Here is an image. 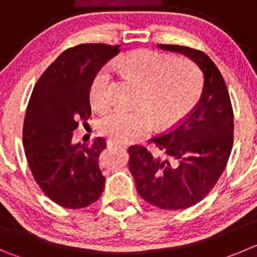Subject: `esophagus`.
<instances>
[{"label":"esophagus","mask_w":257,"mask_h":257,"mask_svg":"<svg viewBox=\"0 0 257 257\" xmlns=\"http://www.w3.org/2000/svg\"><path fill=\"white\" fill-rule=\"evenodd\" d=\"M107 145L115 146V147H119V148H126L125 145H121V143H117V142H112V141H109V142H107Z\"/></svg>","instance_id":"34e87169"}]
</instances>
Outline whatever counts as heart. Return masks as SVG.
Here are the masks:
<instances>
[{"instance_id": "1", "label": "heart", "mask_w": 257, "mask_h": 257, "mask_svg": "<svg viewBox=\"0 0 257 257\" xmlns=\"http://www.w3.org/2000/svg\"><path fill=\"white\" fill-rule=\"evenodd\" d=\"M121 67L145 83L137 109L114 107L105 112L99 128L112 140L133 142L155 126H166L180 120L193 107L200 91L198 68L186 59H175L152 50H138L121 59ZM112 69L102 66L90 85V100L97 109L111 101Z\"/></svg>"}]
</instances>
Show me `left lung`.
<instances>
[{"label":"left lung","instance_id":"1","mask_svg":"<svg viewBox=\"0 0 257 257\" xmlns=\"http://www.w3.org/2000/svg\"><path fill=\"white\" fill-rule=\"evenodd\" d=\"M157 47L191 59L203 73V90L179 125L151 140L161 156L142 146L129 147V170L141 198L160 209L181 210L198 204L224 171L233 143V111L222 74L205 53Z\"/></svg>","mask_w":257,"mask_h":257}]
</instances>
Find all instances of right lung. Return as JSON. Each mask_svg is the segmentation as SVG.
I'll list each match as a JSON object with an SVG mask.
<instances>
[{"label":"right lung","instance_id":"right-lung-1","mask_svg":"<svg viewBox=\"0 0 257 257\" xmlns=\"http://www.w3.org/2000/svg\"><path fill=\"white\" fill-rule=\"evenodd\" d=\"M120 52V45L81 44L64 50L40 76L31 92L23 129L30 171L43 193L68 209L86 208L104 190L99 167L106 147L99 137L91 145L73 142V132L91 115L93 76Z\"/></svg>","mask_w":257,"mask_h":257}]
</instances>
